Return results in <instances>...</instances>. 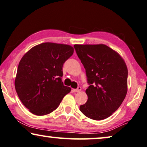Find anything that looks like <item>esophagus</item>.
I'll use <instances>...</instances> for the list:
<instances>
[{"mask_svg": "<svg viewBox=\"0 0 147 147\" xmlns=\"http://www.w3.org/2000/svg\"><path fill=\"white\" fill-rule=\"evenodd\" d=\"M81 90H82V88H81V87H78L77 89H73V91H74V92H79V91H80Z\"/></svg>", "mask_w": 147, "mask_h": 147, "instance_id": "esophagus-1", "label": "esophagus"}]
</instances>
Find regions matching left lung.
Here are the masks:
<instances>
[{"mask_svg":"<svg viewBox=\"0 0 147 147\" xmlns=\"http://www.w3.org/2000/svg\"><path fill=\"white\" fill-rule=\"evenodd\" d=\"M86 69L88 101L80 110L88 118L103 120L120 107L127 93L128 70L124 59L105 44H75Z\"/></svg>","mask_w":147,"mask_h":147,"instance_id":"left-lung-1","label":"left lung"}]
</instances>
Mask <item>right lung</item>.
<instances>
[{
  "mask_svg": "<svg viewBox=\"0 0 147 147\" xmlns=\"http://www.w3.org/2000/svg\"><path fill=\"white\" fill-rule=\"evenodd\" d=\"M74 54L67 44L45 42L34 46L19 62L14 86L32 113L45 115L56 109L71 88L61 82L63 63Z\"/></svg>",
  "mask_w": 147,
  "mask_h": 147,
  "instance_id": "1",
  "label": "right lung"
}]
</instances>
